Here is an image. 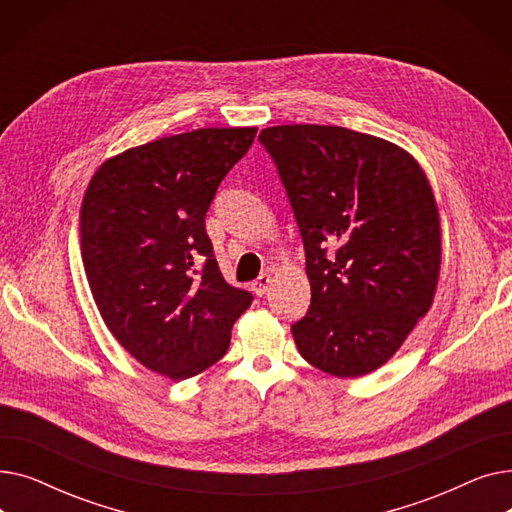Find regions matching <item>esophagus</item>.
I'll list each match as a JSON object with an SVG mask.
<instances>
[{
    "instance_id": "34e87169",
    "label": "esophagus",
    "mask_w": 512,
    "mask_h": 512,
    "mask_svg": "<svg viewBox=\"0 0 512 512\" xmlns=\"http://www.w3.org/2000/svg\"><path fill=\"white\" fill-rule=\"evenodd\" d=\"M270 282H272L270 274H261L257 280H253L251 290L257 294V297H263V294L267 292V288H270Z\"/></svg>"
}]
</instances>
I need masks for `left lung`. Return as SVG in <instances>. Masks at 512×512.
<instances>
[{"label":"left lung","instance_id":"1","mask_svg":"<svg viewBox=\"0 0 512 512\" xmlns=\"http://www.w3.org/2000/svg\"><path fill=\"white\" fill-rule=\"evenodd\" d=\"M297 220L311 305L292 324L299 353L336 378L384 365L432 305L440 220L417 161L340 126L259 134Z\"/></svg>","mask_w":512,"mask_h":512}]
</instances>
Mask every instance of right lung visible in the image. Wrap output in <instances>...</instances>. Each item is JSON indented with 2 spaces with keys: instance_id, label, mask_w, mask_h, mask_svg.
I'll return each mask as SVG.
<instances>
[{
  "instance_id": "1",
  "label": "right lung",
  "mask_w": 512,
  "mask_h": 512,
  "mask_svg": "<svg viewBox=\"0 0 512 512\" xmlns=\"http://www.w3.org/2000/svg\"><path fill=\"white\" fill-rule=\"evenodd\" d=\"M257 128H199L107 159L80 209V245L105 326L155 373L218 363L253 294L228 284L205 215Z\"/></svg>"
}]
</instances>
